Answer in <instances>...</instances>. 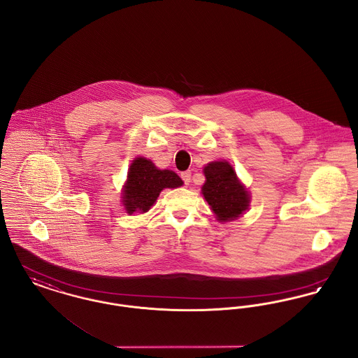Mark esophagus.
Returning a JSON list of instances; mask_svg holds the SVG:
<instances>
[{
	"mask_svg": "<svg viewBox=\"0 0 358 358\" xmlns=\"http://www.w3.org/2000/svg\"><path fill=\"white\" fill-rule=\"evenodd\" d=\"M180 178L183 179L185 185H189V180H191V172L189 171H185L180 173Z\"/></svg>",
	"mask_w": 358,
	"mask_h": 358,
	"instance_id": "esophagus-1",
	"label": "esophagus"
}]
</instances>
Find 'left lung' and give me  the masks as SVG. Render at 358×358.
<instances>
[{
	"label": "left lung",
	"instance_id": "1",
	"mask_svg": "<svg viewBox=\"0 0 358 358\" xmlns=\"http://www.w3.org/2000/svg\"><path fill=\"white\" fill-rule=\"evenodd\" d=\"M202 194L220 222L238 218L249 206V194L227 162H214L203 169Z\"/></svg>",
	"mask_w": 358,
	"mask_h": 358
}]
</instances>
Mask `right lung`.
I'll use <instances>...</instances> for the list:
<instances>
[{
  "instance_id": "add662e5",
  "label": "right lung",
  "mask_w": 358,
  "mask_h": 358,
  "mask_svg": "<svg viewBox=\"0 0 358 358\" xmlns=\"http://www.w3.org/2000/svg\"><path fill=\"white\" fill-rule=\"evenodd\" d=\"M182 179L170 170H157L151 160L137 157L133 160L128 180L122 192V202L127 213H145L156 202L163 188L182 186Z\"/></svg>"
}]
</instances>
